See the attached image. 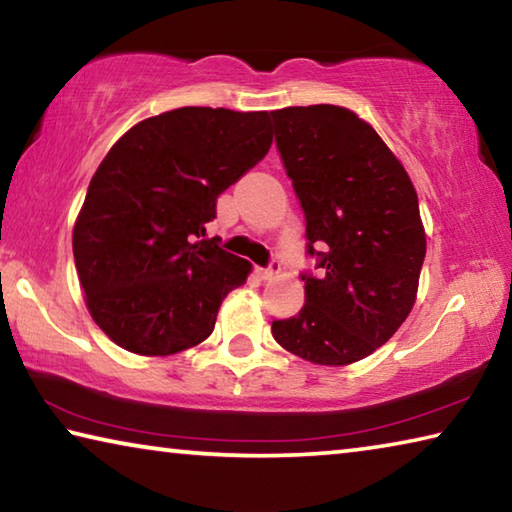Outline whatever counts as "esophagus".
I'll return each mask as SVG.
<instances>
[{"label":"esophagus","mask_w":512,"mask_h":512,"mask_svg":"<svg viewBox=\"0 0 512 512\" xmlns=\"http://www.w3.org/2000/svg\"><path fill=\"white\" fill-rule=\"evenodd\" d=\"M280 271H282V262H280V259H271V262H268L266 268H259V275H262L264 280H268V277H273V275H277Z\"/></svg>","instance_id":"obj_1"}]
</instances>
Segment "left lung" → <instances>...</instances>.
<instances>
[{
	"mask_svg": "<svg viewBox=\"0 0 512 512\" xmlns=\"http://www.w3.org/2000/svg\"><path fill=\"white\" fill-rule=\"evenodd\" d=\"M275 144L307 223L305 307L273 339L318 366L381 348L411 314L427 239L409 173L375 128L341 106L271 112Z\"/></svg>",
	"mask_w": 512,
	"mask_h": 512,
	"instance_id": "8db88e82",
	"label": "left lung"
}]
</instances>
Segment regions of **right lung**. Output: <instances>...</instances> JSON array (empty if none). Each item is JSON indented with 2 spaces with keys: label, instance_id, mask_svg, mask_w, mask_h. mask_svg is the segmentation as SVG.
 Here are the masks:
<instances>
[{
  "label": "right lung",
  "instance_id": "1",
  "mask_svg": "<svg viewBox=\"0 0 512 512\" xmlns=\"http://www.w3.org/2000/svg\"><path fill=\"white\" fill-rule=\"evenodd\" d=\"M271 115L178 108L108 151L76 219L74 262L110 341L144 357L194 348L250 264L205 237L216 198L271 149Z\"/></svg>",
  "mask_w": 512,
  "mask_h": 512
}]
</instances>
